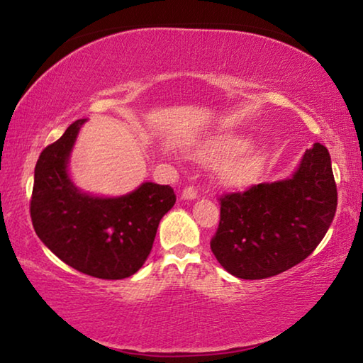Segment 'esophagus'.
<instances>
[{"label": "esophagus", "instance_id": "esophagus-1", "mask_svg": "<svg viewBox=\"0 0 363 363\" xmlns=\"http://www.w3.org/2000/svg\"><path fill=\"white\" fill-rule=\"evenodd\" d=\"M196 196H199V190H196L194 186H189L182 190L184 200H195Z\"/></svg>", "mask_w": 363, "mask_h": 363}]
</instances>
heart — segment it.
<instances>
[{"label": "heart", "instance_id": "heart-1", "mask_svg": "<svg viewBox=\"0 0 363 363\" xmlns=\"http://www.w3.org/2000/svg\"><path fill=\"white\" fill-rule=\"evenodd\" d=\"M251 140L237 133H218L199 140L194 145L192 157L201 163H220L219 181L225 186H247L266 162L264 150H247Z\"/></svg>", "mask_w": 363, "mask_h": 363}]
</instances>
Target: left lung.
<instances>
[{
    "label": "left lung",
    "instance_id": "left-lung-1",
    "mask_svg": "<svg viewBox=\"0 0 363 363\" xmlns=\"http://www.w3.org/2000/svg\"><path fill=\"white\" fill-rule=\"evenodd\" d=\"M211 251L245 280L279 275L304 261L333 223L337 192L327 147L307 149L288 179L220 196Z\"/></svg>",
    "mask_w": 363,
    "mask_h": 363
}]
</instances>
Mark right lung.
Here are the masks:
<instances>
[{"mask_svg":"<svg viewBox=\"0 0 363 363\" xmlns=\"http://www.w3.org/2000/svg\"><path fill=\"white\" fill-rule=\"evenodd\" d=\"M84 121L72 123L62 138L41 152L30 216L36 235L60 261L91 277L121 280L143 267L176 195L169 186L153 182L115 199L77 189L67 164Z\"/></svg>","mask_w":363,"mask_h":363,"instance_id":"add662e5","label":"right lung"}]
</instances>
